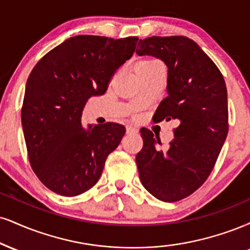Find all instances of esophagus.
I'll use <instances>...</instances> for the list:
<instances>
[{
	"label": "esophagus",
	"instance_id": "esophagus-1",
	"mask_svg": "<svg viewBox=\"0 0 250 250\" xmlns=\"http://www.w3.org/2000/svg\"><path fill=\"white\" fill-rule=\"evenodd\" d=\"M127 134H137L138 130L136 127H133V125H127Z\"/></svg>",
	"mask_w": 250,
	"mask_h": 250
}]
</instances>
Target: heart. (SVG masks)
<instances>
[{
	"label": "heart",
	"instance_id": "1",
	"mask_svg": "<svg viewBox=\"0 0 250 250\" xmlns=\"http://www.w3.org/2000/svg\"><path fill=\"white\" fill-rule=\"evenodd\" d=\"M161 65L157 60L151 59V58H142L140 60H137L136 64H135V71H144V70H149V68L154 67V66Z\"/></svg>",
	"mask_w": 250,
	"mask_h": 250
}]
</instances>
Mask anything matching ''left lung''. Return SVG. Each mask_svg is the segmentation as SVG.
I'll list each match as a JSON object with an SVG mask.
<instances>
[{
  "mask_svg": "<svg viewBox=\"0 0 250 250\" xmlns=\"http://www.w3.org/2000/svg\"><path fill=\"white\" fill-rule=\"evenodd\" d=\"M138 56H154L167 67V96L154 120H177L167 151L149 129H141L136 155L142 185L155 198L173 203L188 197L208 178L228 134L227 88L213 60L184 36L140 39Z\"/></svg>",
  "mask_w": 250,
  "mask_h": 250,
  "instance_id": "8db88e82",
  "label": "left lung"
}]
</instances>
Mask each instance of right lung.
<instances>
[{
    "instance_id": "1",
    "label": "right lung",
    "mask_w": 250,
    "mask_h": 250,
    "mask_svg": "<svg viewBox=\"0 0 250 250\" xmlns=\"http://www.w3.org/2000/svg\"><path fill=\"white\" fill-rule=\"evenodd\" d=\"M138 38L80 35L47 52L26 81L22 125L32 170L43 184L65 197L93 188L110 152L121 142L122 125H81L91 96L102 95Z\"/></svg>"
}]
</instances>
